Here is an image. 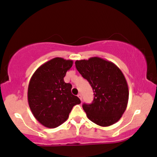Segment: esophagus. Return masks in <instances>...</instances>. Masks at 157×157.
Masks as SVG:
<instances>
[{
    "label": "esophagus",
    "instance_id": "esophagus-1",
    "mask_svg": "<svg viewBox=\"0 0 157 157\" xmlns=\"http://www.w3.org/2000/svg\"><path fill=\"white\" fill-rule=\"evenodd\" d=\"M78 98L81 99V100H82V97H81V94H78Z\"/></svg>",
    "mask_w": 157,
    "mask_h": 157
}]
</instances>
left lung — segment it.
Listing matches in <instances>:
<instances>
[{
    "label": "left lung",
    "mask_w": 157,
    "mask_h": 157,
    "mask_svg": "<svg viewBox=\"0 0 157 157\" xmlns=\"http://www.w3.org/2000/svg\"><path fill=\"white\" fill-rule=\"evenodd\" d=\"M75 64L94 93L92 103L83 105L87 117L102 127L117 123L125 111L129 97L127 81L121 69L98 57L76 60Z\"/></svg>",
    "instance_id": "left-lung-1"
}]
</instances>
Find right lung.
<instances>
[{"instance_id": "add662e5", "label": "right lung", "mask_w": 157, "mask_h": 157, "mask_svg": "<svg viewBox=\"0 0 157 157\" xmlns=\"http://www.w3.org/2000/svg\"><path fill=\"white\" fill-rule=\"evenodd\" d=\"M73 60L55 58L36 69L28 86V103L34 117L44 127H58L68 118L81 100L71 93L72 85L63 78Z\"/></svg>"}]
</instances>
